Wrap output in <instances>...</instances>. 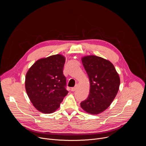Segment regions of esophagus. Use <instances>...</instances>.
I'll use <instances>...</instances> for the list:
<instances>
[{
  "mask_svg": "<svg viewBox=\"0 0 146 146\" xmlns=\"http://www.w3.org/2000/svg\"><path fill=\"white\" fill-rule=\"evenodd\" d=\"M77 89V86L76 85L74 87L72 88H71V90H72V91H76Z\"/></svg>",
  "mask_w": 146,
  "mask_h": 146,
  "instance_id": "34e87169",
  "label": "esophagus"
}]
</instances>
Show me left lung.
I'll return each mask as SVG.
<instances>
[{"instance_id":"8db88e82","label":"left lung","mask_w":146,"mask_h":146,"mask_svg":"<svg viewBox=\"0 0 146 146\" xmlns=\"http://www.w3.org/2000/svg\"><path fill=\"white\" fill-rule=\"evenodd\" d=\"M81 60L89 77L90 90L88 97L80 106L88 113L98 114L109 108L117 95L119 77L108 60L95 55L84 56Z\"/></svg>"}]
</instances>
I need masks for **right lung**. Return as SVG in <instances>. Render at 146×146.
I'll return each mask as SVG.
<instances>
[{
	"instance_id": "1",
	"label": "right lung",
	"mask_w": 146,
	"mask_h": 146,
	"mask_svg": "<svg viewBox=\"0 0 146 146\" xmlns=\"http://www.w3.org/2000/svg\"><path fill=\"white\" fill-rule=\"evenodd\" d=\"M65 58L60 54L37 60L25 77V89L34 107L50 114L60 106L68 94L66 80L63 73Z\"/></svg>"
}]
</instances>
